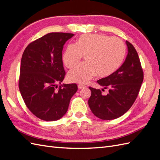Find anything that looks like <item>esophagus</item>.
<instances>
[{
	"instance_id": "obj_1",
	"label": "esophagus",
	"mask_w": 160,
	"mask_h": 160,
	"mask_svg": "<svg viewBox=\"0 0 160 160\" xmlns=\"http://www.w3.org/2000/svg\"><path fill=\"white\" fill-rule=\"evenodd\" d=\"M85 88V86L83 85H81V84L78 85V89H83V88Z\"/></svg>"
}]
</instances>
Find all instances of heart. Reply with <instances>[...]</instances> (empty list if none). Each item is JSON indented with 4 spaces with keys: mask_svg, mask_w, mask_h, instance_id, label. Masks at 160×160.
Returning a JSON list of instances; mask_svg holds the SVG:
<instances>
[{
    "mask_svg": "<svg viewBox=\"0 0 160 160\" xmlns=\"http://www.w3.org/2000/svg\"><path fill=\"white\" fill-rule=\"evenodd\" d=\"M126 53L122 40L103 34H84L75 44L67 47L62 55V62L67 68L79 63L83 56L85 63L71 69L67 79L72 83L85 84L98 74L107 77L117 71L122 65Z\"/></svg>",
    "mask_w": 160,
    "mask_h": 160,
    "instance_id": "1",
    "label": "heart"
}]
</instances>
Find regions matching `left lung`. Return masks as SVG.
I'll list each match as a JSON object with an SVG mask.
<instances>
[{
  "mask_svg": "<svg viewBox=\"0 0 160 160\" xmlns=\"http://www.w3.org/2000/svg\"><path fill=\"white\" fill-rule=\"evenodd\" d=\"M126 44L128 53L123 65L113 74L97 81L104 89H109L108 94L103 95L100 89L89 88L91 91L89 108L101 119H115L126 113L141 88L143 80L141 62L133 45L128 41Z\"/></svg>",
  "mask_w": 160,
  "mask_h": 160,
  "instance_id": "left-lung-1",
  "label": "left lung"
}]
</instances>
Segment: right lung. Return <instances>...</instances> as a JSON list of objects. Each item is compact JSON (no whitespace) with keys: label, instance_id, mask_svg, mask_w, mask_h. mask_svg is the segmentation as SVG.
Returning <instances> with one entry per match:
<instances>
[{"label":"right lung","instance_id":"add662e5","mask_svg":"<svg viewBox=\"0 0 160 160\" xmlns=\"http://www.w3.org/2000/svg\"><path fill=\"white\" fill-rule=\"evenodd\" d=\"M74 34L51 32L32 41L22 56L18 87L28 109L37 118L52 122L67 111L70 100L78 89L75 83L63 81V45Z\"/></svg>","mask_w":160,"mask_h":160}]
</instances>
